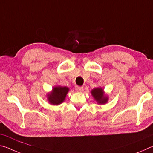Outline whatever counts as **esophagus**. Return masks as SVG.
<instances>
[{"instance_id": "obj_1", "label": "esophagus", "mask_w": 153, "mask_h": 153, "mask_svg": "<svg viewBox=\"0 0 153 153\" xmlns=\"http://www.w3.org/2000/svg\"><path fill=\"white\" fill-rule=\"evenodd\" d=\"M84 90V87L83 86H76V90L77 92H82Z\"/></svg>"}]
</instances>
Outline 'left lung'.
Masks as SVG:
<instances>
[{"label": "left lung", "mask_w": 153, "mask_h": 153, "mask_svg": "<svg viewBox=\"0 0 153 153\" xmlns=\"http://www.w3.org/2000/svg\"><path fill=\"white\" fill-rule=\"evenodd\" d=\"M92 94L94 97V99L97 100L99 104H105L107 102V97H104V92L101 88H98L92 90Z\"/></svg>", "instance_id": "left-lung-1"}]
</instances>
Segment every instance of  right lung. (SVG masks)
<instances>
[{
  "label": "right lung",
  "mask_w": 153,
  "mask_h": 153,
  "mask_svg": "<svg viewBox=\"0 0 153 153\" xmlns=\"http://www.w3.org/2000/svg\"><path fill=\"white\" fill-rule=\"evenodd\" d=\"M69 88L67 87H55L50 94L48 96L49 102L52 105H59L64 101Z\"/></svg>",
  "instance_id": "obj_1"
}]
</instances>
